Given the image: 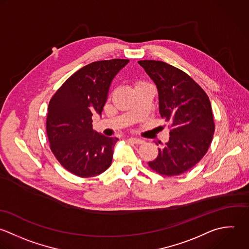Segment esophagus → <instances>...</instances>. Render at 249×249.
I'll return each mask as SVG.
<instances>
[{"mask_svg":"<svg viewBox=\"0 0 249 249\" xmlns=\"http://www.w3.org/2000/svg\"><path fill=\"white\" fill-rule=\"evenodd\" d=\"M130 141L136 144H142L144 142L143 140L139 139V138H130Z\"/></svg>","mask_w":249,"mask_h":249,"instance_id":"1","label":"esophagus"}]
</instances>
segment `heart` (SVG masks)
I'll return each mask as SVG.
<instances>
[{
	"instance_id": "heart-1",
	"label": "heart",
	"mask_w": 249,
	"mask_h": 249,
	"mask_svg": "<svg viewBox=\"0 0 249 249\" xmlns=\"http://www.w3.org/2000/svg\"><path fill=\"white\" fill-rule=\"evenodd\" d=\"M141 84H145V83H143V82H139V83H137V85H136V86H138V85H141Z\"/></svg>"
}]
</instances>
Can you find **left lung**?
<instances>
[{
  "instance_id": "8db88e82",
  "label": "left lung",
  "mask_w": 249,
  "mask_h": 249,
  "mask_svg": "<svg viewBox=\"0 0 249 249\" xmlns=\"http://www.w3.org/2000/svg\"><path fill=\"white\" fill-rule=\"evenodd\" d=\"M138 63L155 83L160 115L172 126L169 142L148 165L163 176L184 174L200 162L212 143L214 122L210 99L179 69L154 60Z\"/></svg>"
}]
</instances>
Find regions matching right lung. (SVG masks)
<instances>
[{
  "instance_id": "obj_1",
  "label": "right lung",
  "mask_w": 249,
  "mask_h": 249,
  "mask_svg": "<svg viewBox=\"0 0 249 249\" xmlns=\"http://www.w3.org/2000/svg\"><path fill=\"white\" fill-rule=\"evenodd\" d=\"M128 63L126 59L93 62L68 78L49 102L50 148L59 163L77 177H96L111 164L118 139L93 130L92 115L102 114L113 78Z\"/></svg>"
}]
</instances>
